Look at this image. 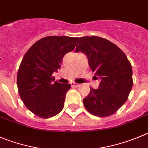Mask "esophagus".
<instances>
[{
	"instance_id": "1",
	"label": "esophagus",
	"mask_w": 148,
	"mask_h": 148,
	"mask_svg": "<svg viewBox=\"0 0 148 148\" xmlns=\"http://www.w3.org/2000/svg\"><path fill=\"white\" fill-rule=\"evenodd\" d=\"M71 85L72 87H74V88H78L79 86V84H77V83H75V82H71Z\"/></svg>"
}]
</instances>
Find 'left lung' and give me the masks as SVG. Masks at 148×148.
Instances as JSON below:
<instances>
[{
	"label": "left lung",
	"instance_id": "8db88e82",
	"mask_svg": "<svg viewBox=\"0 0 148 148\" xmlns=\"http://www.w3.org/2000/svg\"><path fill=\"white\" fill-rule=\"evenodd\" d=\"M76 52L86 55L88 64L100 79L83 99L85 109L100 118L118 111L128 99L133 85L132 68L123 52L109 40L98 36L79 38Z\"/></svg>",
	"mask_w": 148,
	"mask_h": 148
}]
</instances>
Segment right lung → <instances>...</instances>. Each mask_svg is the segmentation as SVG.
<instances>
[{
    "label": "right lung",
    "instance_id": "right-lung-1",
    "mask_svg": "<svg viewBox=\"0 0 148 148\" xmlns=\"http://www.w3.org/2000/svg\"><path fill=\"white\" fill-rule=\"evenodd\" d=\"M78 38L47 36L30 47L24 55L17 74L20 98L30 112L49 118L61 112L70 84L55 81L52 74L60 68L63 58L74 49Z\"/></svg>",
    "mask_w": 148,
    "mask_h": 148
}]
</instances>
